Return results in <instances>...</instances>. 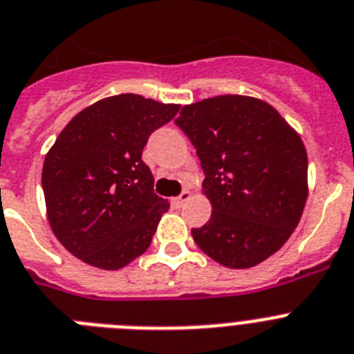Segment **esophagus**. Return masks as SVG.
<instances>
[{"mask_svg": "<svg viewBox=\"0 0 354 354\" xmlns=\"http://www.w3.org/2000/svg\"><path fill=\"white\" fill-rule=\"evenodd\" d=\"M189 198H192V193H189L188 189H184V192L180 193L179 197L174 198V204H175V206H183L184 202H188Z\"/></svg>", "mask_w": 354, "mask_h": 354, "instance_id": "1", "label": "esophagus"}]
</instances>
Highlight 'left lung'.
I'll return each instance as SVG.
<instances>
[{"instance_id": "8db88e82", "label": "left lung", "mask_w": 354, "mask_h": 354, "mask_svg": "<svg viewBox=\"0 0 354 354\" xmlns=\"http://www.w3.org/2000/svg\"><path fill=\"white\" fill-rule=\"evenodd\" d=\"M204 170L213 207L192 229L216 263L249 268L285 245L308 197V157L297 132L261 100L222 95L186 105L175 120Z\"/></svg>"}]
</instances>
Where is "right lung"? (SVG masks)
Returning a JSON list of instances; mask_svg holds the SVG:
<instances>
[{
	"label": "right lung",
	"mask_w": 354,
	"mask_h": 354,
	"mask_svg": "<svg viewBox=\"0 0 354 354\" xmlns=\"http://www.w3.org/2000/svg\"><path fill=\"white\" fill-rule=\"evenodd\" d=\"M179 113L140 95L100 100L59 134L42 166L50 225L73 256L116 270L143 254L170 204L141 159L153 131Z\"/></svg>",
	"instance_id": "1"
}]
</instances>
